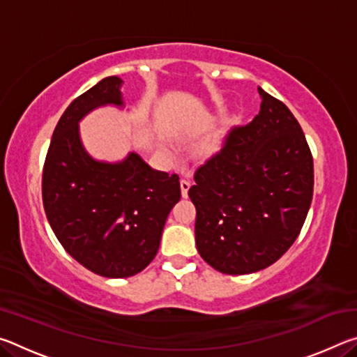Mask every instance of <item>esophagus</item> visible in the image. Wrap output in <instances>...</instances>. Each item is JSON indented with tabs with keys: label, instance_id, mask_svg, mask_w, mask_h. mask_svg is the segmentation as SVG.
Instances as JSON below:
<instances>
[{
	"label": "esophagus",
	"instance_id": "1",
	"mask_svg": "<svg viewBox=\"0 0 357 357\" xmlns=\"http://www.w3.org/2000/svg\"><path fill=\"white\" fill-rule=\"evenodd\" d=\"M189 189H190V181L181 179V193H183L184 198L189 195Z\"/></svg>",
	"mask_w": 357,
	"mask_h": 357
}]
</instances>
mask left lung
<instances>
[{"label": "left lung", "mask_w": 357, "mask_h": 357, "mask_svg": "<svg viewBox=\"0 0 357 357\" xmlns=\"http://www.w3.org/2000/svg\"><path fill=\"white\" fill-rule=\"evenodd\" d=\"M259 113L234 126L222 148L195 172L202 258L229 275L275 263L299 236L313 197V157L298 119L264 93Z\"/></svg>", "instance_id": "left-lung-1"}]
</instances>
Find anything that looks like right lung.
Instances as JSON below:
<instances>
[{"label":"right lung","mask_w":357,"mask_h":357,"mask_svg":"<svg viewBox=\"0 0 357 357\" xmlns=\"http://www.w3.org/2000/svg\"><path fill=\"white\" fill-rule=\"evenodd\" d=\"M118 77H107L66 108L42 172V202L64 250L94 274L135 275L153 261L162 229L179 202L176 173L155 172L130 153L119 164L89 157L78 121L96 107L123 105Z\"/></svg>","instance_id":"add662e5"}]
</instances>
